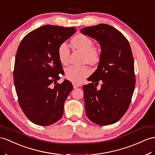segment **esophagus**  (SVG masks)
Here are the masks:
<instances>
[{
    "label": "esophagus",
    "instance_id": "34e87169",
    "mask_svg": "<svg viewBox=\"0 0 155 155\" xmlns=\"http://www.w3.org/2000/svg\"><path fill=\"white\" fill-rule=\"evenodd\" d=\"M73 86L74 88H78V87L80 86V84H77V83L73 82Z\"/></svg>",
    "mask_w": 155,
    "mask_h": 155
}]
</instances>
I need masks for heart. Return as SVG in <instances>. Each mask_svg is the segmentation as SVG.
<instances>
[{
  "mask_svg": "<svg viewBox=\"0 0 155 155\" xmlns=\"http://www.w3.org/2000/svg\"><path fill=\"white\" fill-rule=\"evenodd\" d=\"M71 45L75 49L83 52V61L91 65H96L101 59V51L97 46H93L92 40L85 35L79 34L71 41ZM70 50L65 42L61 43L58 49L59 61L63 65H67L69 62ZM66 78L74 83H79L90 74V70L86 66L78 67L71 65L65 71Z\"/></svg>",
  "mask_w": 155,
  "mask_h": 155,
  "instance_id": "obj_1",
  "label": "heart"
}]
</instances>
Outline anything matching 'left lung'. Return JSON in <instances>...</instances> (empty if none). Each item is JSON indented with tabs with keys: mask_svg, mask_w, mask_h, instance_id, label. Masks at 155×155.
<instances>
[{
	"mask_svg": "<svg viewBox=\"0 0 155 155\" xmlns=\"http://www.w3.org/2000/svg\"><path fill=\"white\" fill-rule=\"evenodd\" d=\"M81 32L96 39L101 49L97 69L87 79L92 83L82 86L86 114L96 124H114L128 110L135 88L132 49L124 35L107 24L87 27Z\"/></svg>",
	"mask_w": 155,
	"mask_h": 155,
	"instance_id": "8db88e82",
	"label": "left lung"
}]
</instances>
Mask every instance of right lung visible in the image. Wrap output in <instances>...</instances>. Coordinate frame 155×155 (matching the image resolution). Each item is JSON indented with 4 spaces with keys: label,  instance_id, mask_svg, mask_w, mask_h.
<instances>
[{
    "label": "right lung",
    "instance_id": "1",
    "mask_svg": "<svg viewBox=\"0 0 155 155\" xmlns=\"http://www.w3.org/2000/svg\"><path fill=\"white\" fill-rule=\"evenodd\" d=\"M76 32L74 27L43 25L22 39L15 55L14 81L19 104L34 124L49 126L61 119L73 87L64 74L58 49Z\"/></svg>",
    "mask_w": 155,
    "mask_h": 155
}]
</instances>
